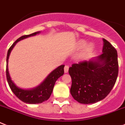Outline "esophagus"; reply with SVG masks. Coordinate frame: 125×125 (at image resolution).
Wrapping results in <instances>:
<instances>
[{
  "mask_svg": "<svg viewBox=\"0 0 125 125\" xmlns=\"http://www.w3.org/2000/svg\"><path fill=\"white\" fill-rule=\"evenodd\" d=\"M68 69H69V67H68V65H65V67H64V72H65V73L68 72Z\"/></svg>",
  "mask_w": 125,
  "mask_h": 125,
  "instance_id": "obj_1",
  "label": "esophagus"
}]
</instances>
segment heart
Returning a JSON list of instances; mask_svg holds the SVG:
<instances>
[{
  "instance_id": "obj_1",
  "label": "heart",
  "mask_w": 125,
  "mask_h": 125,
  "mask_svg": "<svg viewBox=\"0 0 125 125\" xmlns=\"http://www.w3.org/2000/svg\"><path fill=\"white\" fill-rule=\"evenodd\" d=\"M86 45V42L85 40H80L79 41V42L78 43V47L79 49H82ZM93 50V45L92 43H90V44L88 45L86 47L85 49V51L83 52V56H86L88 55H89Z\"/></svg>"
}]
</instances>
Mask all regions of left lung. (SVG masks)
I'll return each mask as SVG.
<instances>
[{"label": "left lung", "mask_w": 125, "mask_h": 125, "mask_svg": "<svg viewBox=\"0 0 125 125\" xmlns=\"http://www.w3.org/2000/svg\"><path fill=\"white\" fill-rule=\"evenodd\" d=\"M103 40V53L100 55L89 61L72 64L68 70L72 82L71 95L80 103L91 104L104 99L117 79V51L108 41Z\"/></svg>", "instance_id": "8db88e82"}]
</instances>
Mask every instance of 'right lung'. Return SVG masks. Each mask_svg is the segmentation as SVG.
Segmentation results:
<instances>
[{"label":"right lung","instance_id":"right-lung-1","mask_svg":"<svg viewBox=\"0 0 125 125\" xmlns=\"http://www.w3.org/2000/svg\"><path fill=\"white\" fill-rule=\"evenodd\" d=\"M40 32H36L32 34L23 35L19 38L10 47L8 50L7 55L6 76L9 85L12 92L15 94V96L19 100H21L24 103H29V104H37V103H41L47 100L50 98V95L52 93L53 86H54L57 80L59 77L62 76L64 73V66L65 65H60L58 68L52 72L40 85H39L37 87L31 90H23L20 88L17 87L11 80L9 73V70H8V61H9L8 60H9V57L11 50L19 41L30 37V36L35 35L36 34H38Z\"/></svg>","mask_w":125,"mask_h":125}]
</instances>
